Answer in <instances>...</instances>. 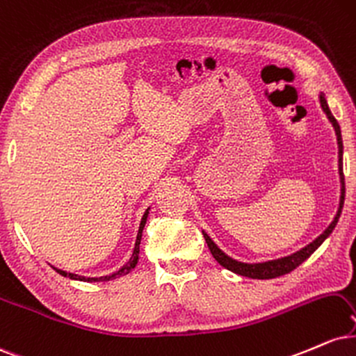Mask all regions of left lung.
Masks as SVG:
<instances>
[{"label": "left lung", "instance_id": "1", "mask_svg": "<svg viewBox=\"0 0 356 356\" xmlns=\"http://www.w3.org/2000/svg\"><path fill=\"white\" fill-rule=\"evenodd\" d=\"M320 103H321V108H323V111L327 113L328 120L332 121L333 128H335L337 141H338V156H340V161H338V163H340V165H338V168H340L341 195H340V207H338L335 220H333L332 223H330V227L325 229V232L321 233V235L316 238V240H313L310 245H307V246H305V248L300 250V252L290 254V257L278 258V260H271V261H265V263H253V265H250V263L236 261V260H233V258H229L228 254H225L223 252H221L218 246L213 243L211 238L203 232V236H204V240H207V245H208V248H210L213 258H215V260L218 261L220 265L223 266V268L233 271V273H236V275H241V277L257 278V280H270V278L282 277V275H286V273H290V271H293L296 266L302 265V263L307 260V258H310V254L315 252V250L318 248V246L323 243L325 240H327V238L330 236V233L333 232V228L337 227L338 218H340L341 208H343V202H345V177H343V168H341V154H343V141H341L340 124H338V121L335 120V116H333L332 111H330V108H328V104H327V99H325V95H320Z\"/></svg>", "mask_w": 356, "mask_h": 356}]
</instances>
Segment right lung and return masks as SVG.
Instances as JSON below:
<instances>
[{
    "label": "right lung",
    "mask_w": 356,
    "mask_h": 356,
    "mask_svg": "<svg viewBox=\"0 0 356 356\" xmlns=\"http://www.w3.org/2000/svg\"><path fill=\"white\" fill-rule=\"evenodd\" d=\"M146 218H148V210L145 211L143 218H141L140 229H138V236H136L135 250H133V254H131V258H129V261H128L127 265H124L123 268H121V270L115 271V273H111V275H108V277H99V278H85V277H78V275H73V273H66V271H63V270H56V268H54V270H56L58 273H60V275H63V277H68V278H71V280H79V282H110V280H115V278H118V277H123V275L129 273V271H131L133 268H135V266H136V263H138V254H140V241H141V233H143V228H145Z\"/></svg>",
    "instance_id": "obj_1"
}]
</instances>
